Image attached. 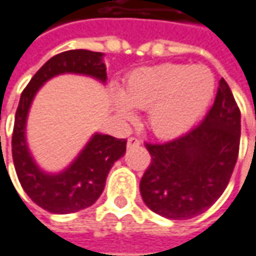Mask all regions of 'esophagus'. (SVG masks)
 <instances>
[{
    "instance_id": "1",
    "label": "esophagus",
    "mask_w": 256,
    "mask_h": 256,
    "mask_svg": "<svg viewBox=\"0 0 256 256\" xmlns=\"http://www.w3.org/2000/svg\"><path fill=\"white\" fill-rule=\"evenodd\" d=\"M140 146H141V141L138 138H134V136L128 138V141H126V147L128 148H135L140 147Z\"/></svg>"
}]
</instances>
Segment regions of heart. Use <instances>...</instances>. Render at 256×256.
<instances>
[{
  "label": "heart",
  "mask_w": 256,
  "mask_h": 256,
  "mask_svg": "<svg viewBox=\"0 0 256 256\" xmlns=\"http://www.w3.org/2000/svg\"><path fill=\"white\" fill-rule=\"evenodd\" d=\"M216 92L213 72L203 64L166 63L132 72L114 95L122 120H132V108L147 109L150 130L161 138L187 132L210 105Z\"/></svg>",
  "instance_id": "heart-1"
}]
</instances>
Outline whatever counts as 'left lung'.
I'll list each match as a JSON object with an SVG mask.
<instances>
[{
  "mask_svg": "<svg viewBox=\"0 0 256 256\" xmlns=\"http://www.w3.org/2000/svg\"><path fill=\"white\" fill-rule=\"evenodd\" d=\"M239 141L240 112L222 78L214 104L200 125L172 141L146 146L151 164L140 183L144 203L172 220L208 210L230 180Z\"/></svg>",
  "mask_w": 256,
  "mask_h": 256,
  "instance_id": "8db88e82",
  "label": "left lung"
}]
</instances>
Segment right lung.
Segmentation results:
<instances>
[{
    "instance_id": "add662e5",
    "label": "right lung",
    "mask_w": 256,
    "mask_h": 256,
    "mask_svg": "<svg viewBox=\"0 0 256 256\" xmlns=\"http://www.w3.org/2000/svg\"><path fill=\"white\" fill-rule=\"evenodd\" d=\"M64 73L90 76L100 84H106L108 79L104 53L80 48L53 56L32 76L21 94L11 142L14 167L24 192L36 204L56 214L74 213L92 206L104 192L114 162L126 150L125 140L95 132L64 170L47 172L38 167L26 136L30 106L47 80Z\"/></svg>"
}]
</instances>
